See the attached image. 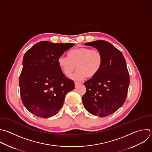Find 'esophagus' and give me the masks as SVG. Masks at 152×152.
Returning a JSON list of instances; mask_svg holds the SVG:
<instances>
[{"label": "esophagus", "mask_w": 152, "mask_h": 152, "mask_svg": "<svg viewBox=\"0 0 152 152\" xmlns=\"http://www.w3.org/2000/svg\"><path fill=\"white\" fill-rule=\"evenodd\" d=\"M81 83H78V82H77V81H75V87H77L78 85H80V84H81Z\"/></svg>", "instance_id": "obj_1"}]
</instances>
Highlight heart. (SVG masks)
Returning <instances> with one entry per match:
<instances>
[{"instance_id": "obj_1", "label": "heart", "mask_w": 152, "mask_h": 152, "mask_svg": "<svg viewBox=\"0 0 152 152\" xmlns=\"http://www.w3.org/2000/svg\"><path fill=\"white\" fill-rule=\"evenodd\" d=\"M67 56L58 58V66L66 77H70L76 68L78 71L72 78L77 80L94 77L103 64L102 54L97 49L78 48L70 50Z\"/></svg>"}]
</instances>
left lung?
Wrapping results in <instances>:
<instances>
[{"label":"left lung","mask_w":152,"mask_h":152,"mask_svg":"<svg viewBox=\"0 0 152 152\" xmlns=\"http://www.w3.org/2000/svg\"><path fill=\"white\" fill-rule=\"evenodd\" d=\"M100 50L103 64L99 72L86 81L82 97L85 109L93 115L104 117L116 112L124 103L129 84L125 59L118 49L104 40L84 44Z\"/></svg>","instance_id":"obj_1"}]
</instances>
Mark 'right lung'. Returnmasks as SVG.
I'll use <instances>...</instances> for the list:
<instances>
[{
  "label": "right lung",
  "mask_w": 152,
  "mask_h": 152,
  "mask_svg": "<svg viewBox=\"0 0 152 152\" xmlns=\"http://www.w3.org/2000/svg\"><path fill=\"white\" fill-rule=\"evenodd\" d=\"M74 43L42 41L25 53L19 84L22 102L34 115L48 118L56 115L74 82L61 70L58 59Z\"/></svg>",
  "instance_id": "add662e5"
}]
</instances>
